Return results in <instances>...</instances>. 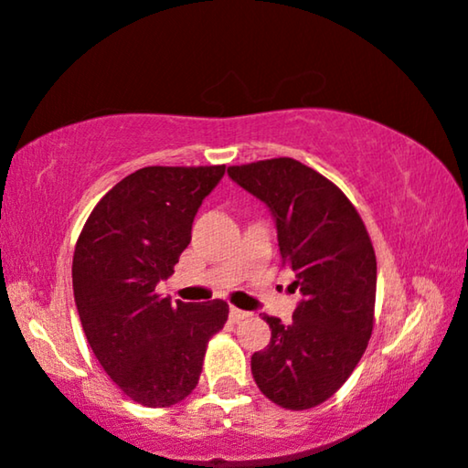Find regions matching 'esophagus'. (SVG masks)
<instances>
[{"mask_svg": "<svg viewBox=\"0 0 468 468\" xmlns=\"http://www.w3.org/2000/svg\"><path fill=\"white\" fill-rule=\"evenodd\" d=\"M248 312H241V310H237V307H231V310H229V320H231L233 324H239L241 320H245L248 318Z\"/></svg>", "mask_w": 468, "mask_h": 468, "instance_id": "obj_1", "label": "esophagus"}]
</instances>
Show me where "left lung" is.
Listing matches in <instances>:
<instances>
[{
	"instance_id": "obj_1",
	"label": "left lung",
	"mask_w": 468,
	"mask_h": 468,
	"mask_svg": "<svg viewBox=\"0 0 468 468\" xmlns=\"http://www.w3.org/2000/svg\"><path fill=\"white\" fill-rule=\"evenodd\" d=\"M276 220L282 266L295 274L292 322L251 355V374L276 405L305 410L328 400L366 353L374 330L376 251L351 200L312 167L281 156L227 169Z\"/></svg>"
}]
</instances>
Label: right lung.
<instances>
[{"label": "right lung", "mask_w": 468, "mask_h": 468, "mask_svg": "<svg viewBox=\"0 0 468 468\" xmlns=\"http://www.w3.org/2000/svg\"><path fill=\"white\" fill-rule=\"evenodd\" d=\"M223 176L225 165L138 169L101 197L76 241L72 282L86 340L142 407L177 405L194 390L208 340L229 318L223 299L173 305L154 291Z\"/></svg>", "instance_id": "right-lung-1"}]
</instances>
